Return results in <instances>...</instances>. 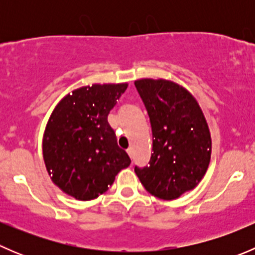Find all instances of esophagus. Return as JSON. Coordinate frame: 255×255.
<instances>
[{
  "label": "esophagus",
  "instance_id": "1",
  "mask_svg": "<svg viewBox=\"0 0 255 255\" xmlns=\"http://www.w3.org/2000/svg\"><path fill=\"white\" fill-rule=\"evenodd\" d=\"M127 153H128V155L130 156V159H133V149L132 148L127 149Z\"/></svg>",
  "mask_w": 255,
  "mask_h": 255
}]
</instances>
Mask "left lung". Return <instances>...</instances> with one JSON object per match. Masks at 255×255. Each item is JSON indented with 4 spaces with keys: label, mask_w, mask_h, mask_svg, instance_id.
Listing matches in <instances>:
<instances>
[{
    "label": "left lung",
    "mask_w": 255,
    "mask_h": 255,
    "mask_svg": "<svg viewBox=\"0 0 255 255\" xmlns=\"http://www.w3.org/2000/svg\"><path fill=\"white\" fill-rule=\"evenodd\" d=\"M153 134L149 164L134 171L149 194L174 200L194 189L206 173L211 135L204 113L191 94L168 80L134 82Z\"/></svg>",
    "instance_id": "obj_1"
}]
</instances>
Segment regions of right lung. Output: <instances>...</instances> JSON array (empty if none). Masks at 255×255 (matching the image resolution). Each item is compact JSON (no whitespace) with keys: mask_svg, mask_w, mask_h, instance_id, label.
I'll return each instance as SVG.
<instances>
[{"mask_svg":"<svg viewBox=\"0 0 255 255\" xmlns=\"http://www.w3.org/2000/svg\"><path fill=\"white\" fill-rule=\"evenodd\" d=\"M127 84L92 85L64 97L51 113L43 156L54 184L76 200L96 199L130 164L109 125Z\"/></svg>","mask_w":255,"mask_h":255,"instance_id":"add662e5","label":"right lung"}]
</instances>
